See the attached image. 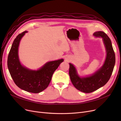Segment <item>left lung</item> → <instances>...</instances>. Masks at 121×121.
<instances>
[{
    "instance_id": "1",
    "label": "left lung",
    "mask_w": 121,
    "mask_h": 121,
    "mask_svg": "<svg viewBox=\"0 0 121 121\" xmlns=\"http://www.w3.org/2000/svg\"><path fill=\"white\" fill-rule=\"evenodd\" d=\"M93 35L103 38L107 50V57L103 66L92 75L80 78L74 65L69 64V75L72 84L76 88L84 93L92 92L104 86L110 79L115 65V54L108 36L102 31L94 33Z\"/></svg>"
}]
</instances>
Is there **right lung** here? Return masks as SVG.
Listing matches in <instances>:
<instances>
[{
	"mask_svg": "<svg viewBox=\"0 0 121 121\" xmlns=\"http://www.w3.org/2000/svg\"><path fill=\"white\" fill-rule=\"evenodd\" d=\"M27 32H22L14 39L8 56V67L17 86L27 92L38 93L48 87L53 73L64 60L48 62L37 71L30 70L22 66L18 56V47L21 38Z\"/></svg>",
	"mask_w": 121,
	"mask_h": 121,
	"instance_id": "obj_1",
	"label": "right lung"
}]
</instances>
